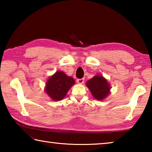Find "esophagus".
I'll use <instances>...</instances> for the list:
<instances>
[{"instance_id":"esophagus-1","label":"esophagus","mask_w":152,"mask_h":152,"mask_svg":"<svg viewBox=\"0 0 152 152\" xmlns=\"http://www.w3.org/2000/svg\"><path fill=\"white\" fill-rule=\"evenodd\" d=\"M84 81V78H81V79H78L77 80V82H78V84H82Z\"/></svg>"}]
</instances>
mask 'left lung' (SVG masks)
I'll return each instance as SVG.
<instances>
[{
	"mask_svg": "<svg viewBox=\"0 0 152 152\" xmlns=\"http://www.w3.org/2000/svg\"><path fill=\"white\" fill-rule=\"evenodd\" d=\"M86 86L96 100H103L110 92V86L107 80L102 76L96 75L86 82Z\"/></svg>",
	"mask_w": 152,
	"mask_h": 152,
	"instance_id": "8db88e82",
	"label": "left lung"
}]
</instances>
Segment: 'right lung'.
I'll return each mask as SVG.
<instances>
[{
  "label": "right lung",
  "mask_w": 152,
  "mask_h": 152,
  "mask_svg": "<svg viewBox=\"0 0 152 152\" xmlns=\"http://www.w3.org/2000/svg\"><path fill=\"white\" fill-rule=\"evenodd\" d=\"M74 83L75 80L73 78L68 76L61 71L56 72L46 83L45 92L53 101H60L65 97Z\"/></svg>",
  "instance_id": "right-lung-1"
}]
</instances>
